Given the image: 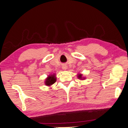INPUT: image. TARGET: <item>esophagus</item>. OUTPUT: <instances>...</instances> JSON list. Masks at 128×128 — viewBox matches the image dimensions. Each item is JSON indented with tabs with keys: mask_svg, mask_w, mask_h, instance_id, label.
Returning <instances> with one entry per match:
<instances>
[{
	"mask_svg": "<svg viewBox=\"0 0 128 128\" xmlns=\"http://www.w3.org/2000/svg\"><path fill=\"white\" fill-rule=\"evenodd\" d=\"M66 68H67V67H66V66H62V69H64V70H66Z\"/></svg>",
	"mask_w": 128,
	"mask_h": 128,
	"instance_id": "obj_1",
	"label": "esophagus"
}]
</instances>
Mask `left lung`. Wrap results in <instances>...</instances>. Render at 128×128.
Returning a JSON list of instances; mask_svg holds the SVG:
<instances>
[{"label": "left lung", "instance_id": "8db88e82", "mask_svg": "<svg viewBox=\"0 0 128 128\" xmlns=\"http://www.w3.org/2000/svg\"><path fill=\"white\" fill-rule=\"evenodd\" d=\"M78 78H82V75H81V74L78 75Z\"/></svg>", "mask_w": 128, "mask_h": 128}]
</instances>
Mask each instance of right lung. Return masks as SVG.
<instances>
[{
    "mask_svg": "<svg viewBox=\"0 0 128 128\" xmlns=\"http://www.w3.org/2000/svg\"><path fill=\"white\" fill-rule=\"evenodd\" d=\"M56 78L55 77V75H50L48 76V77L46 78V80L45 81V84L47 86H50L53 85V84L56 82Z\"/></svg>",
    "mask_w": 128,
    "mask_h": 128,
    "instance_id": "1",
    "label": "right lung"
}]
</instances>
